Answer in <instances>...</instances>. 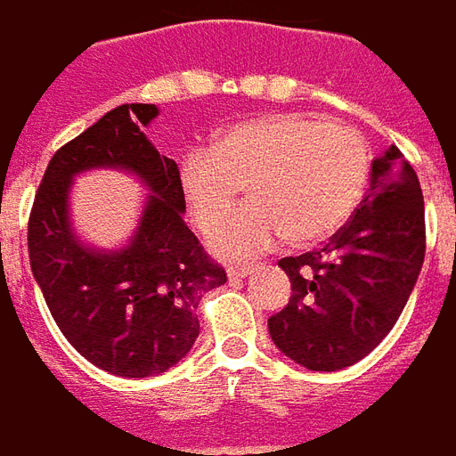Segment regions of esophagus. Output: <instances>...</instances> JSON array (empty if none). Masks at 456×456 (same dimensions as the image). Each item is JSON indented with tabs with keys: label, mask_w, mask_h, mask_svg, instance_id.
I'll list each match as a JSON object with an SVG mask.
<instances>
[{
	"label": "esophagus",
	"mask_w": 456,
	"mask_h": 456,
	"mask_svg": "<svg viewBox=\"0 0 456 456\" xmlns=\"http://www.w3.org/2000/svg\"><path fill=\"white\" fill-rule=\"evenodd\" d=\"M254 264H241V266H229L227 268V276L229 278H247L251 271H254Z\"/></svg>",
	"instance_id": "34e87169"
}]
</instances>
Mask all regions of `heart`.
<instances>
[{
    "mask_svg": "<svg viewBox=\"0 0 456 456\" xmlns=\"http://www.w3.org/2000/svg\"><path fill=\"white\" fill-rule=\"evenodd\" d=\"M362 134L310 114H266L229 126L209 151L180 160V190L205 234L236 207L240 188L252 205L212 234L224 256H247L286 234L293 247L335 237L352 219L369 183Z\"/></svg>",
    "mask_w": 456,
    "mask_h": 456,
    "instance_id": "heart-1",
    "label": "heart"
}]
</instances>
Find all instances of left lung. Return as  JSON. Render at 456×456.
I'll list each match as a JSON object with an SVG mask.
<instances>
[{
  "label": "left lung",
  "mask_w": 456,
  "mask_h": 456,
  "mask_svg": "<svg viewBox=\"0 0 456 456\" xmlns=\"http://www.w3.org/2000/svg\"><path fill=\"white\" fill-rule=\"evenodd\" d=\"M425 261L420 180L398 146L376 156L352 219L322 248L278 261L288 305L268 317L281 352L310 371L362 362L388 335Z\"/></svg>",
  "instance_id": "8db88e82"
}]
</instances>
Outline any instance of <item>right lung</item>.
Masks as SVG:
<instances>
[{"label":"right lung","mask_w":456,"mask_h":456,"mask_svg":"<svg viewBox=\"0 0 456 456\" xmlns=\"http://www.w3.org/2000/svg\"><path fill=\"white\" fill-rule=\"evenodd\" d=\"M156 114L153 104H121L61 146L28 215L31 271L55 325L87 362L126 379L178 363L200 335V297L227 283L183 222L175 160L141 131ZM94 165L134 169L154 190L137 237L117 255L83 249L67 222L69 180Z\"/></svg>","instance_id":"right-lung-1"}]
</instances>
